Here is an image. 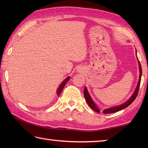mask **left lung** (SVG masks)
<instances>
[{
  "instance_id": "1",
  "label": "left lung",
  "mask_w": 148,
  "mask_h": 148,
  "mask_svg": "<svg viewBox=\"0 0 148 148\" xmlns=\"http://www.w3.org/2000/svg\"><path fill=\"white\" fill-rule=\"evenodd\" d=\"M136 54L137 56V53H136ZM137 60H138V63H139V73H140L139 79V81H138L136 88V90H135L134 93L132 94V95L131 96L130 98L128 99L127 102H125V103H122V104H121V105L104 109L103 111V112L104 113V114H108V113H113V112H116L121 111V110L126 108L127 107L130 106L131 103L134 101V100L136 99L137 94H138V92H139V86H140L141 76H142V68H141V65H140V62L139 61V60H138V58H137ZM84 98H85V100H86L87 103L88 104V106L90 107V108H92L93 110H94L95 111H96L97 112H100V109L99 108V107L96 105V103L94 102V101L92 100V97H91V96L90 95L88 91L86 86L84 87Z\"/></svg>"
}]
</instances>
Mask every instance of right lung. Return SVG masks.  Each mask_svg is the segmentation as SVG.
I'll return each instance as SVG.
<instances>
[{
	"label": "right lung",
	"instance_id": "add662e5",
	"mask_svg": "<svg viewBox=\"0 0 148 148\" xmlns=\"http://www.w3.org/2000/svg\"><path fill=\"white\" fill-rule=\"evenodd\" d=\"M69 79H70V77H67V78H65V79L62 81V83L60 84V86H59V87L58 88V89H57V90H56V95H57L58 96H59L60 95V93H61V92H62V90H63V88H64V86H65V85L66 84V83H67L68 81H69Z\"/></svg>",
	"mask_w": 148,
	"mask_h": 148
}]
</instances>
